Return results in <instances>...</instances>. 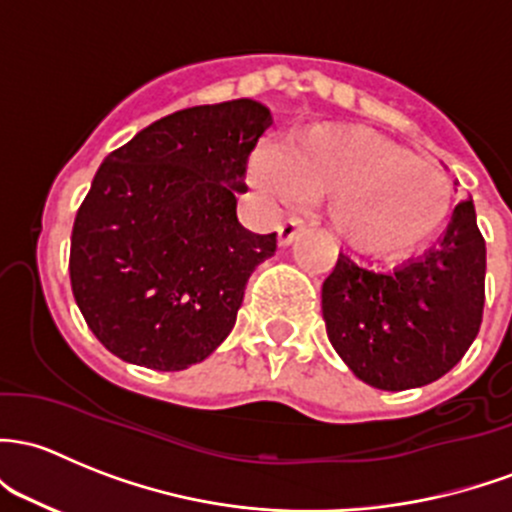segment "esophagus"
Returning <instances> with one entry per match:
<instances>
[{
  "mask_svg": "<svg viewBox=\"0 0 512 512\" xmlns=\"http://www.w3.org/2000/svg\"><path fill=\"white\" fill-rule=\"evenodd\" d=\"M301 230H304V223H301L299 218H287V220H284V223L279 225V230H277L279 245H289V242L297 238Z\"/></svg>",
  "mask_w": 512,
  "mask_h": 512,
  "instance_id": "1",
  "label": "esophagus"
}]
</instances>
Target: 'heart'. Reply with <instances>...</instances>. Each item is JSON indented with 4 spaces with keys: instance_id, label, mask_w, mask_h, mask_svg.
Returning <instances> with one entry per match:
<instances>
[{
    "instance_id": "heart-1",
    "label": "heart",
    "mask_w": 512,
    "mask_h": 512,
    "mask_svg": "<svg viewBox=\"0 0 512 512\" xmlns=\"http://www.w3.org/2000/svg\"><path fill=\"white\" fill-rule=\"evenodd\" d=\"M250 176L287 203L328 193L326 215L363 255L407 257L444 230L454 186L437 164L351 125H311L284 144H262Z\"/></svg>"
}]
</instances>
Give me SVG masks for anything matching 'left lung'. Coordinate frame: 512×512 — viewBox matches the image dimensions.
<instances>
[{
    "mask_svg": "<svg viewBox=\"0 0 512 512\" xmlns=\"http://www.w3.org/2000/svg\"><path fill=\"white\" fill-rule=\"evenodd\" d=\"M486 301V240L473 201L424 255L390 272L338 252L321 289L326 333L363 383L410 390L449 373L478 336Z\"/></svg>",
    "mask_w": 512,
    "mask_h": 512,
    "instance_id": "obj_1",
    "label": "left lung"
}]
</instances>
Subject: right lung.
Segmentation results:
<instances>
[{
  "mask_svg": "<svg viewBox=\"0 0 512 512\" xmlns=\"http://www.w3.org/2000/svg\"><path fill=\"white\" fill-rule=\"evenodd\" d=\"M272 125L255 100L166 115L110 152L80 203L71 287L95 338L127 363L184 370L223 343L277 233L245 230L235 193Z\"/></svg>",
  "mask_w": 512,
  "mask_h": 512,
  "instance_id": "1",
  "label": "right lung"
}]
</instances>
